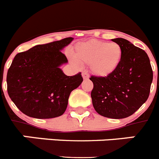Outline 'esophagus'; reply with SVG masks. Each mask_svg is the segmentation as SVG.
<instances>
[{"label": "esophagus", "mask_w": 159, "mask_h": 159, "mask_svg": "<svg viewBox=\"0 0 159 159\" xmlns=\"http://www.w3.org/2000/svg\"><path fill=\"white\" fill-rule=\"evenodd\" d=\"M82 76L84 80H88V79H89V75H88V73L86 72V71H84L82 73Z\"/></svg>", "instance_id": "obj_1"}]
</instances>
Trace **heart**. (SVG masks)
I'll list each match as a JSON object with an SVG mask.
<instances>
[{
	"label": "heart",
	"instance_id": "b5f03b06",
	"mask_svg": "<svg viewBox=\"0 0 159 159\" xmlns=\"http://www.w3.org/2000/svg\"><path fill=\"white\" fill-rule=\"evenodd\" d=\"M122 57L123 49L116 42L91 40L78 43L74 51V63L90 64L92 72L99 77L112 74L121 63Z\"/></svg>",
	"mask_w": 159,
	"mask_h": 159
}]
</instances>
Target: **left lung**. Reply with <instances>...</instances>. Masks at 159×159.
<instances>
[{"instance_id": "8db88e82", "label": "left lung", "mask_w": 159, "mask_h": 159, "mask_svg": "<svg viewBox=\"0 0 159 159\" xmlns=\"http://www.w3.org/2000/svg\"><path fill=\"white\" fill-rule=\"evenodd\" d=\"M123 49L117 69L106 77L92 76L91 93L95 110L110 119L131 116L147 100L153 80L151 62L146 52L123 38L112 39Z\"/></svg>"}]
</instances>
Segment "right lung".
<instances>
[{
	"label": "right lung",
	"mask_w": 159,
	"mask_h": 159,
	"mask_svg": "<svg viewBox=\"0 0 159 159\" xmlns=\"http://www.w3.org/2000/svg\"><path fill=\"white\" fill-rule=\"evenodd\" d=\"M73 40L39 44L14 57L7 73V89L25 115L52 119L64 113L70 94L83 82L81 73L67 76L60 68L67 63L61 51Z\"/></svg>",
	"instance_id": "1"
}]
</instances>
